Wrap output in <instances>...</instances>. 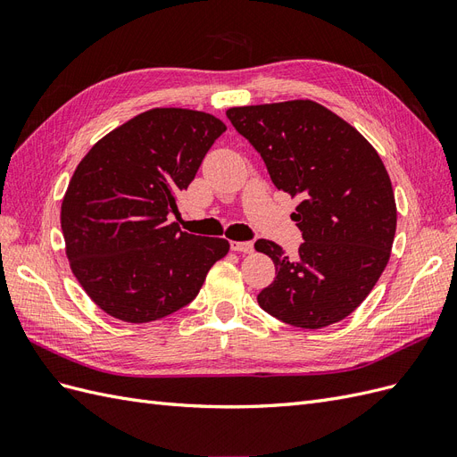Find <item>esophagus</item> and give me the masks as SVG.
<instances>
[{
    "label": "esophagus",
    "instance_id": "obj_1",
    "mask_svg": "<svg viewBox=\"0 0 457 457\" xmlns=\"http://www.w3.org/2000/svg\"><path fill=\"white\" fill-rule=\"evenodd\" d=\"M230 250L240 252V253H252L253 244L252 242H230Z\"/></svg>",
    "mask_w": 457,
    "mask_h": 457
}]
</instances>
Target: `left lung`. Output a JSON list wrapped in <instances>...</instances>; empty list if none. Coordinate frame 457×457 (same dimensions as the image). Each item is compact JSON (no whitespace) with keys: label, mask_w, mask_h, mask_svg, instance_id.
Returning <instances> with one entry per match:
<instances>
[{"label":"left lung","mask_w":457,"mask_h":457,"mask_svg":"<svg viewBox=\"0 0 457 457\" xmlns=\"http://www.w3.org/2000/svg\"><path fill=\"white\" fill-rule=\"evenodd\" d=\"M227 118L274 187L299 200L292 219L305 242L295 259L270 240L255 242L276 267L259 307L305 329L343 320L379 280L395 240V195L376 148L312 101L238 106Z\"/></svg>","instance_id":"8db88e82"}]
</instances>
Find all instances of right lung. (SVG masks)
Listing matches in <instances>:
<instances>
[{
	"label": "right lung",
	"mask_w": 457,
	"mask_h": 457,
	"mask_svg": "<svg viewBox=\"0 0 457 457\" xmlns=\"http://www.w3.org/2000/svg\"><path fill=\"white\" fill-rule=\"evenodd\" d=\"M227 131L212 114L152 108L96 143L76 168L61 207L72 272L106 314L143 324L195 299L225 238L183 232L177 196Z\"/></svg>",
	"instance_id": "add662e5"
}]
</instances>
